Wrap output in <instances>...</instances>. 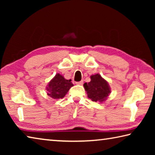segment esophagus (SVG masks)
Segmentation results:
<instances>
[{
    "instance_id": "obj_1",
    "label": "esophagus",
    "mask_w": 155,
    "mask_h": 155,
    "mask_svg": "<svg viewBox=\"0 0 155 155\" xmlns=\"http://www.w3.org/2000/svg\"><path fill=\"white\" fill-rule=\"evenodd\" d=\"M76 84H77V85H83V81H78V82H76Z\"/></svg>"
}]
</instances>
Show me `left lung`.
Instances as JSON below:
<instances>
[{
  "label": "left lung",
  "mask_w": 155,
  "mask_h": 155,
  "mask_svg": "<svg viewBox=\"0 0 155 155\" xmlns=\"http://www.w3.org/2000/svg\"><path fill=\"white\" fill-rule=\"evenodd\" d=\"M91 81L84 83L87 96L92 101L103 102L111 92L108 83L98 74L91 75Z\"/></svg>",
  "instance_id": "obj_1"
}]
</instances>
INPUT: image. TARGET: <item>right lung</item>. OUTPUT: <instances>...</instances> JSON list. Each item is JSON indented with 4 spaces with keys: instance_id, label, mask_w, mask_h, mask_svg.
Returning <instances> with one entry per match:
<instances>
[{
    "instance_id": "1",
    "label": "right lung",
    "mask_w": 155,
    "mask_h": 155,
    "mask_svg": "<svg viewBox=\"0 0 155 155\" xmlns=\"http://www.w3.org/2000/svg\"><path fill=\"white\" fill-rule=\"evenodd\" d=\"M73 84L71 79L66 80L60 74H57L50 81L46 90L48 95L54 99L63 98L68 93Z\"/></svg>"
}]
</instances>
